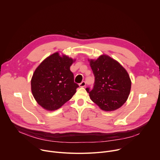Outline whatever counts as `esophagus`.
Segmentation results:
<instances>
[{"label":"esophagus","mask_w":160,"mask_h":160,"mask_svg":"<svg viewBox=\"0 0 160 160\" xmlns=\"http://www.w3.org/2000/svg\"><path fill=\"white\" fill-rule=\"evenodd\" d=\"M85 85H86L85 82V81H83V82H82L79 84V86H80V87H83L85 86Z\"/></svg>","instance_id":"1"}]
</instances>
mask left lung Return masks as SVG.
<instances>
[{
	"instance_id": "obj_1",
	"label": "left lung",
	"mask_w": 160,
	"mask_h": 160,
	"mask_svg": "<svg viewBox=\"0 0 160 160\" xmlns=\"http://www.w3.org/2000/svg\"><path fill=\"white\" fill-rule=\"evenodd\" d=\"M88 61L95 77L93 89L86 88L91 100L106 111L120 108L127 101L131 89L127 70L108 55Z\"/></svg>"
}]
</instances>
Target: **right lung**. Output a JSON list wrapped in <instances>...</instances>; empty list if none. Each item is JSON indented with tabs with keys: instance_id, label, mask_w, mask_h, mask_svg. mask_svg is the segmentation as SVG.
Returning a JSON list of instances; mask_svg holds the SVG:
<instances>
[{
	"instance_id": "add662e5",
	"label": "right lung",
	"mask_w": 160,
	"mask_h": 160,
	"mask_svg": "<svg viewBox=\"0 0 160 160\" xmlns=\"http://www.w3.org/2000/svg\"><path fill=\"white\" fill-rule=\"evenodd\" d=\"M75 59L56 52L36 68L32 80V94L43 109L54 111L69 101L79 87L74 82L70 66Z\"/></svg>"
}]
</instances>
